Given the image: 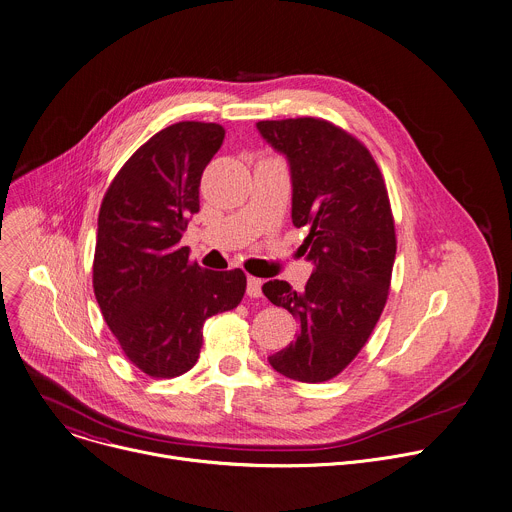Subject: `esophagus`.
<instances>
[{
  "instance_id": "1",
  "label": "esophagus",
  "mask_w": 512,
  "mask_h": 512,
  "mask_svg": "<svg viewBox=\"0 0 512 512\" xmlns=\"http://www.w3.org/2000/svg\"><path fill=\"white\" fill-rule=\"evenodd\" d=\"M261 287H263V281L259 277H249L247 279V294L251 298H261Z\"/></svg>"
}]
</instances>
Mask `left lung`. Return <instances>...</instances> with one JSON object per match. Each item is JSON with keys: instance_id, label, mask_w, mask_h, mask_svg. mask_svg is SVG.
Listing matches in <instances>:
<instances>
[{"instance_id": "left-lung-1", "label": "left lung", "mask_w": 512, "mask_h": 512, "mask_svg": "<svg viewBox=\"0 0 512 512\" xmlns=\"http://www.w3.org/2000/svg\"><path fill=\"white\" fill-rule=\"evenodd\" d=\"M291 176V221L308 229L314 271L304 291L267 281L263 294L300 322L296 342L269 356L287 379L322 383L342 373L377 326L395 263L387 186L364 145L314 117L259 121Z\"/></svg>"}]
</instances>
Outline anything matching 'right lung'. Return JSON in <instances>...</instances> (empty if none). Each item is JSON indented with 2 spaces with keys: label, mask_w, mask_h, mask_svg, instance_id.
<instances>
[{
  "label": "right lung",
  "mask_w": 512,
  "mask_h": 512,
  "mask_svg": "<svg viewBox=\"0 0 512 512\" xmlns=\"http://www.w3.org/2000/svg\"><path fill=\"white\" fill-rule=\"evenodd\" d=\"M223 139L218 123L162 129L125 162L99 210L95 298L125 356L154 379L190 371L204 322L237 308L245 294L241 269H202L180 245L200 210L202 172Z\"/></svg>",
  "instance_id": "right-lung-1"
}]
</instances>
